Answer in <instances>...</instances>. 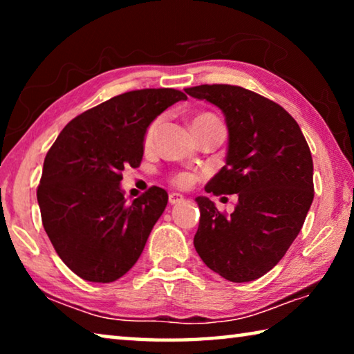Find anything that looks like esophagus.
Returning <instances> with one entry per match:
<instances>
[{
    "instance_id": "1",
    "label": "esophagus",
    "mask_w": 354,
    "mask_h": 354,
    "mask_svg": "<svg viewBox=\"0 0 354 354\" xmlns=\"http://www.w3.org/2000/svg\"><path fill=\"white\" fill-rule=\"evenodd\" d=\"M169 201H170V205H179V203L184 201V196L181 194H170Z\"/></svg>"
}]
</instances>
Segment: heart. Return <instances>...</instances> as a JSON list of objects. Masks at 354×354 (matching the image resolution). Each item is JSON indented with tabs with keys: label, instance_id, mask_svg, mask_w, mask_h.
Masks as SVG:
<instances>
[{
	"label": "heart",
	"instance_id": "heart-1",
	"mask_svg": "<svg viewBox=\"0 0 354 354\" xmlns=\"http://www.w3.org/2000/svg\"><path fill=\"white\" fill-rule=\"evenodd\" d=\"M212 118H215V117L211 115V113H200V115H196L194 118L192 124L206 122V120H212ZM159 124H160V118H156L148 124V128L145 131V136H143V145H145V147L151 145L154 137H156V133H158V129H159ZM173 183H175L176 185H187L190 183V175H187V173H178V175L173 178Z\"/></svg>",
	"mask_w": 354,
	"mask_h": 354
}]
</instances>
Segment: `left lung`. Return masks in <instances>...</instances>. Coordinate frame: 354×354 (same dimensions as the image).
<instances>
[{
    "mask_svg": "<svg viewBox=\"0 0 354 354\" xmlns=\"http://www.w3.org/2000/svg\"><path fill=\"white\" fill-rule=\"evenodd\" d=\"M185 93L217 106L227 128L226 165L206 192L239 196L230 217L207 196H196L195 250L225 279L254 281L283 259L313 205L314 164L308 142L284 107L243 87L205 84Z\"/></svg>",
    "mask_w": 354,
    "mask_h": 354,
    "instance_id": "1",
    "label": "left lung"
}]
</instances>
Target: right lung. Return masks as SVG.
Listing matches in <instances>:
<instances>
[{
	"mask_svg": "<svg viewBox=\"0 0 354 354\" xmlns=\"http://www.w3.org/2000/svg\"><path fill=\"white\" fill-rule=\"evenodd\" d=\"M183 100L175 88L122 93L71 120L46 153L37 189L41 223L80 278L112 283L140 257L169 195L153 185L127 203L122 171L140 165L148 124Z\"/></svg>",
	"mask_w": 354,
	"mask_h": 354,
	"instance_id": "add662e5",
	"label": "right lung"
}]
</instances>
